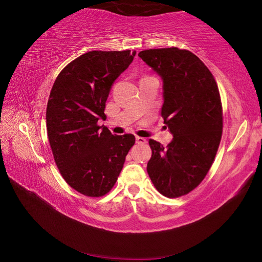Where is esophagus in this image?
<instances>
[{
  "label": "esophagus",
  "instance_id": "esophagus-1",
  "mask_svg": "<svg viewBox=\"0 0 262 262\" xmlns=\"http://www.w3.org/2000/svg\"><path fill=\"white\" fill-rule=\"evenodd\" d=\"M136 143L137 144H146V143H147V141H146V138H144V137L137 136L136 137Z\"/></svg>",
  "mask_w": 262,
  "mask_h": 262
}]
</instances>
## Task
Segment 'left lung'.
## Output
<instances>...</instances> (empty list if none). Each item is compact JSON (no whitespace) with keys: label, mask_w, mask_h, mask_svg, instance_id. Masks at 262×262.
<instances>
[{"label":"left lung","mask_w":262,"mask_h":262,"mask_svg":"<svg viewBox=\"0 0 262 262\" xmlns=\"http://www.w3.org/2000/svg\"><path fill=\"white\" fill-rule=\"evenodd\" d=\"M138 56L163 79L162 117L173 135L166 147L149 139L147 173L164 196H183L204 180L221 142L217 84L202 60L185 49H149Z\"/></svg>","instance_id":"1"}]
</instances>
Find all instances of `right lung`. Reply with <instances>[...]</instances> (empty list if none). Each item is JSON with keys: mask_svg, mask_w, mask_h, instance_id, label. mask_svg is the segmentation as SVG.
<instances>
[{"mask_svg": "<svg viewBox=\"0 0 262 262\" xmlns=\"http://www.w3.org/2000/svg\"><path fill=\"white\" fill-rule=\"evenodd\" d=\"M136 51H89L60 71L47 105V132L54 162L74 190L90 198L114 187L133 134L113 135L105 126L112 84L132 63Z\"/></svg>", "mask_w": 262, "mask_h": 262, "instance_id": "add662e5", "label": "right lung"}]
</instances>
